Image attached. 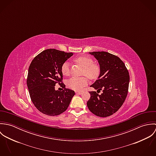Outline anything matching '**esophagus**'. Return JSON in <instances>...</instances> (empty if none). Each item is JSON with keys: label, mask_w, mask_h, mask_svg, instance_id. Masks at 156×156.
I'll use <instances>...</instances> for the list:
<instances>
[{"label": "esophagus", "mask_w": 156, "mask_h": 156, "mask_svg": "<svg viewBox=\"0 0 156 156\" xmlns=\"http://www.w3.org/2000/svg\"><path fill=\"white\" fill-rule=\"evenodd\" d=\"M76 94H78V95H80V94H82V92L76 91Z\"/></svg>", "instance_id": "34e87169"}]
</instances>
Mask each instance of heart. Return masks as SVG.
<instances>
[{
	"instance_id": "heart-1",
	"label": "heart",
	"mask_w": 156,
	"mask_h": 156,
	"mask_svg": "<svg viewBox=\"0 0 156 156\" xmlns=\"http://www.w3.org/2000/svg\"><path fill=\"white\" fill-rule=\"evenodd\" d=\"M75 62L84 68L83 74L87 75L90 79H97L100 73V68L98 64H94L92 58L87 56H82L75 59ZM61 72L65 76L70 74V64L69 62H65L61 67ZM88 83V79L86 76L73 77L68 80L67 86L70 89L80 91L83 89Z\"/></svg>"
}]
</instances>
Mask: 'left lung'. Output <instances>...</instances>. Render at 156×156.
<instances>
[{"instance_id": "8db88e82", "label": "left lung", "mask_w": 156, "mask_h": 156, "mask_svg": "<svg viewBox=\"0 0 156 156\" xmlns=\"http://www.w3.org/2000/svg\"><path fill=\"white\" fill-rule=\"evenodd\" d=\"M98 60L100 67L98 79L90 87L103 90L89 92L87 102L89 111L100 117H107L118 111L123 105L129 90L130 76L128 69L118 56L106 51L89 52Z\"/></svg>"}]
</instances>
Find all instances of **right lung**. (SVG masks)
Here are the masks:
<instances>
[{
	"mask_svg": "<svg viewBox=\"0 0 156 156\" xmlns=\"http://www.w3.org/2000/svg\"><path fill=\"white\" fill-rule=\"evenodd\" d=\"M73 53L54 48L47 49L32 61L28 69L27 86L36 108L48 116H56L66 111L75 92L62 83L61 67ZM58 83L64 90H55Z\"/></svg>",
	"mask_w": 156,
	"mask_h": 156,
	"instance_id": "add662e5",
	"label": "right lung"
}]
</instances>
